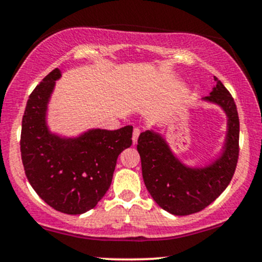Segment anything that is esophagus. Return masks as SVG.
I'll return each instance as SVG.
<instances>
[{
  "label": "esophagus",
  "mask_w": 262,
  "mask_h": 262,
  "mask_svg": "<svg viewBox=\"0 0 262 262\" xmlns=\"http://www.w3.org/2000/svg\"><path fill=\"white\" fill-rule=\"evenodd\" d=\"M139 134H140V129L135 128L134 130H133V144H134V145H135V144H137L138 138H139Z\"/></svg>",
  "instance_id": "34e87169"
}]
</instances>
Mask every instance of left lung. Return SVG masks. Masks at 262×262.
Segmentation results:
<instances>
[{
  "label": "left lung",
  "instance_id": "left-lung-1",
  "mask_svg": "<svg viewBox=\"0 0 262 262\" xmlns=\"http://www.w3.org/2000/svg\"><path fill=\"white\" fill-rule=\"evenodd\" d=\"M215 86L202 101L217 104L227 116V134L217 158L204 166H188L171 150L158 132L139 135L137 149L141 172L152 200L173 215H188L209 206L228 187L239 156V117L235 102L214 76Z\"/></svg>",
  "mask_w": 262,
  "mask_h": 262
}]
</instances>
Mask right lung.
I'll use <instances>...</instances> for the list:
<instances>
[{"instance_id":"add662e5","label":"right lung","mask_w":262,"mask_h":262,"mask_svg":"<svg viewBox=\"0 0 262 262\" xmlns=\"http://www.w3.org/2000/svg\"><path fill=\"white\" fill-rule=\"evenodd\" d=\"M61 71L44 77L27 102L20 155L26 176L38 196L55 210L82 214L95 208L110 188L117 159L132 145L133 127L93 128L77 137L53 133L48 104Z\"/></svg>"}]
</instances>
